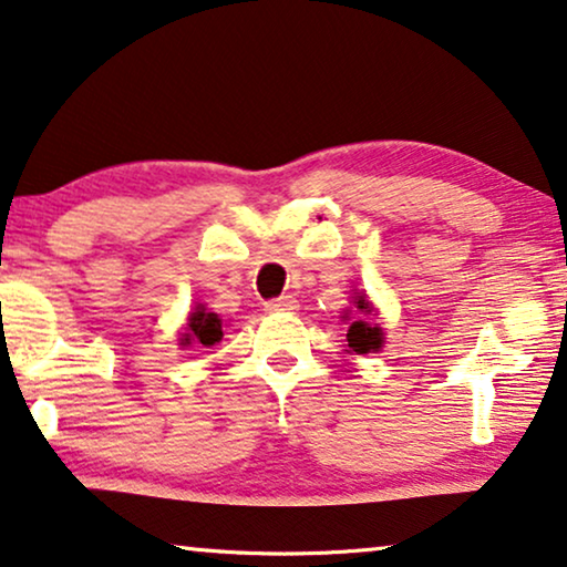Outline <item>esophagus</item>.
I'll return each mask as SVG.
<instances>
[{"label": "esophagus", "mask_w": 567, "mask_h": 567, "mask_svg": "<svg viewBox=\"0 0 567 567\" xmlns=\"http://www.w3.org/2000/svg\"><path fill=\"white\" fill-rule=\"evenodd\" d=\"M265 308L269 312H292V310H298V300H295L292 295H282V298L267 300Z\"/></svg>", "instance_id": "obj_1"}]
</instances>
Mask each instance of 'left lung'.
<instances>
[{
    "label": "left lung",
    "mask_w": 567,
    "mask_h": 567,
    "mask_svg": "<svg viewBox=\"0 0 567 567\" xmlns=\"http://www.w3.org/2000/svg\"><path fill=\"white\" fill-rule=\"evenodd\" d=\"M357 308L364 310L367 316H371V306L367 298H357ZM382 328L371 326L367 320H353L349 333H346V341H349V349L353 353H369V351H379L382 349Z\"/></svg>",
    "instance_id": "8db88e82"
}]
</instances>
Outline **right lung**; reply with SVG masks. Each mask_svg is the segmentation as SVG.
I'll return each mask as SVG.
<instances>
[{
    "label": "right lung",
    "mask_w": 567,
    "mask_h": 567,
    "mask_svg": "<svg viewBox=\"0 0 567 567\" xmlns=\"http://www.w3.org/2000/svg\"><path fill=\"white\" fill-rule=\"evenodd\" d=\"M221 320H218L216 312H206L198 308L196 312H190L188 318V333H183L181 343L190 346V343H200V346H214L221 341Z\"/></svg>",
    "instance_id": "obj_1"
}]
</instances>
